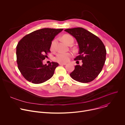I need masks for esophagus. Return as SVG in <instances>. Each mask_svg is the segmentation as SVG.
Here are the masks:
<instances>
[{"label": "esophagus", "instance_id": "34e87169", "mask_svg": "<svg viewBox=\"0 0 125 125\" xmlns=\"http://www.w3.org/2000/svg\"><path fill=\"white\" fill-rule=\"evenodd\" d=\"M66 64H67L65 63H59V65H66Z\"/></svg>", "mask_w": 125, "mask_h": 125}]
</instances>
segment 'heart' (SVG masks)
I'll use <instances>...</instances> for the list:
<instances>
[{
    "instance_id": "b5f03b06",
    "label": "heart",
    "mask_w": 125,
    "mask_h": 125,
    "mask_svg": "<svg viewBox=\"0 0 125 125\" xmlns=\"http://www.w3.org/2000/svg\"><path fill=\"white\" fill-rule=\"evenodd\" d=\"M62 39L64 41V42L68 45L71 42H74L73 38L71 36V35L69 34L64 35L62 37ZM56 41L57 39H54L52 41L50 45L51 49H54V46L56 42ZM72 53H71L70 52L58 53L54 57V60L59 63H66L69 61L70 58L72 57Z\"/></svg>"
}]
</instances>
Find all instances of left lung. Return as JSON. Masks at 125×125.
<instances>
[{
    "label": "left lung",
    "mask_w": 125,
    "mask_h": 125,
    "mask_svg": "<svg viewBox=\"0 0 125 125\" xmlns=\"http://www.w3.org/2000/svg\"><path fill=\"white\" fill-rule=\"evenodd\" d=\"M75 38L79 48L74 60H82L83 65H77L70 75L74 80L83 83L94 80L102 71L106 60V50L101 40L96 35L82 28L65 30Z\"/></svg>",
    "instance_id": "8db88e82"
}]
</instances>
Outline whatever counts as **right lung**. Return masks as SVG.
<instances>
[{
	"label": "right lung",
	"mask_w": 125,
	"mask_h": 125,
	"mask_svg": "<svg viewBox=\"0 0 125 125\" xmlns=\"http://www.w3.org/2000/svg\"><path fill=\"white\" fill-rule=\"evenodd\" d=\"M63 29L44 28L24 36L16 47L17 63L23 76L30 82L38 84L50 79L58 66L56 62L43 65L50 52L52 41Z\"/></svg>",
	"instance_id": "right-lung-1"
}]
</instances>
